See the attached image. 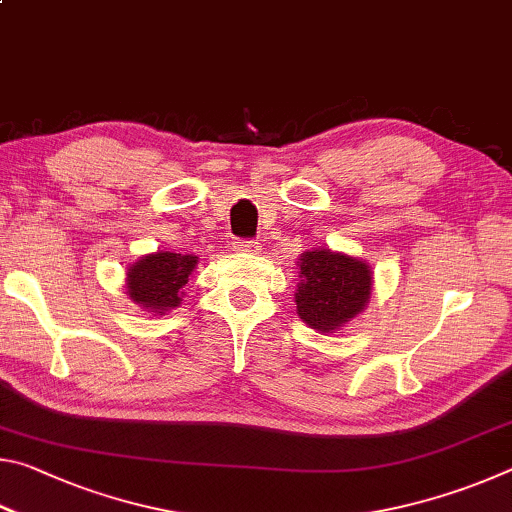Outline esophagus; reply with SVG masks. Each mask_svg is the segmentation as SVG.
<instances>
[{
	"label": "esophagus",
	"mask_w": 512,
	"mask_h": 512,
	"mask_svg": "<svg viewBox=\"0 0 512 512\" xmlns=\"http://www.w3.org/2000/svg\"><path fill=\"white\" fill-rule=\"evenodd\" d=\"M232 250L235 253H248V255H257L262 246H259V241L255 239H235L232 241Z\"/></svg>",
	"instance_id": "34e87169"
}]
</instances>
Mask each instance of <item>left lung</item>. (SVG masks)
<instances>
[{
  "instance_id": "obj_1",
  "label": "left lung",
  "mask_w": 512,
  "mask_h": 512,
  "mask_svg": "<svg viewBox=\"0 0 512 512\" xmlns=\"http://www.w3.org/2000/svg\"><path fill=\"white\" fill-rule=\"evenodd\" d=\"M298 314L309 327L332 332L366 307L372 287L370 266L320 248L300 257Z\"/></svg>"
}]
</instances>
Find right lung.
<instances>
[{"instance_id":"obj_1","label":"right lung","mask_w":512,"mask_h":512,"mask_svg":"<svg viewBox=\"0 0 512 512\" xmlns=\"http://www.w3.org/2000/svg\"><path fill=\"white\" fill-rule=\"evenodd\" d=\"M196 262V255H146L128 268V296L140 307L151 309L155 314H164V311L180 305V296H183V289Z\"/></svg>"}]
</instances>
